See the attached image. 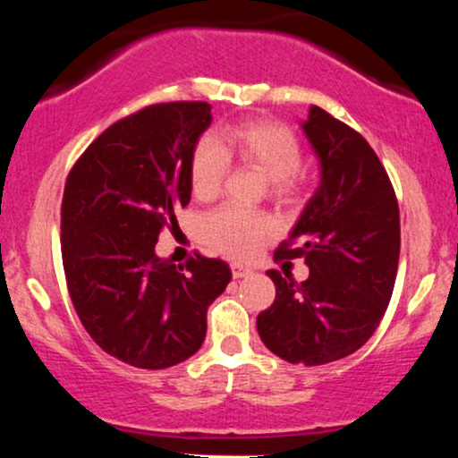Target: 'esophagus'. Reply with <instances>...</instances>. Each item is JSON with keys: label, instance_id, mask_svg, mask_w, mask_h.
<instances>
[{"label": "esophagus", "instance_id": "1", "mask_svg": "<svg viewBox=\"0 0 458 458\" xmlns=\"http://www.w3.org/2000/svg\"><path fill=\"white\" fill-rule=\"evenodd\" d=\"M230 267H233V276L234 278H245V276H249V274H251V270H249V267L241 266V264H233Z\"/></svg>", "mask_w": 458, "mask_h": 458}]
</instances>
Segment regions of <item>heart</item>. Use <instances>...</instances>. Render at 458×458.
I'll use <instances>...</instances> for the list:
<instances>
[{
	"label": "heart",
	"instance_id": "obj_1",
	"mask_svg": "<svg viewBox=\"0 0 458 458\" xmlns=\"http://www.w3.org/2000/svg\"><path fill=\"white\" fill-rule=\"evenodd\" d=\"M247 163L267 175L272 197L293 199L301 192L303 150L300 138L276 121L247 119L194 144L191 188L197 199L216 197L228 175L230 161ZM276 219L267 211L241 205H222L200 219V236L216 251L234 259H249L276 233Z\"/></svg>",
	"mask_w": 458,
	"mask_h": 458
}]
</instances>
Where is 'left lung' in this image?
<instances>
[{
  "mask_svg": "<svg viewBox=\"0 0 458 458\" xmlns=\"http://www.w3.org/2000/svg\"><path fill=\"white\" fill-rule=\"evenodd\" d=\"M303 131L322 180L274 259L306 258L310 276L267 272L276 297L258 316V333L283 360L318 367L360 350L379 327L398 274L400 209L360 133L320 106L310 108Z\"/></svg>",
  "mask_w": 458,
  "mask_h": 458,
  "instance_id": "obj_1",
  "label": "left lung"
}]
</instances>
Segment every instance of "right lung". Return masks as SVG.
Segmentation results:
<instances>
[{
    "mask_svg": "<svg viewBox=\"0 0 458 458\" xmlns=\"http://www.w3.org/2000/svg\"><path fill=\"white\" fill-rule=\"evenodd\" d=\"M211 123L207 102H161L119 119L71 167L60 207V249L75 312L108 356L167 369L203 345L207 308L233 272L194 251L158 259L163 228L191 200V157Z\"/></svg>",
    "mask_w": 458,
    "mask_h": 458,
    "instance_id": "obj_1",
    "label": "right lung"
}]
</instances>
